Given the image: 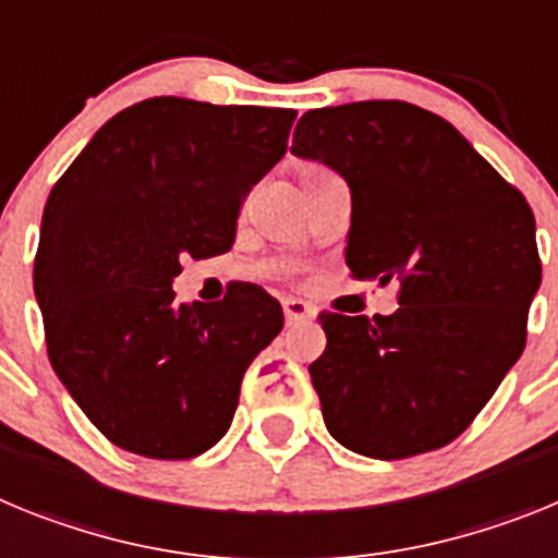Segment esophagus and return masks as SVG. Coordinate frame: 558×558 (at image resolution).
<instances>
[{
  "label": "esophagus",
  "instance_id": "1",
  "mask_svg": "<svg viewBox=\"0 0 558 558\" xmlns=\"http://www.w3.org/2000/svg\"><path fill=\"white\" fill-rule=\"evenodd\" d=\"M282 307H284V318H288L290 327H293V324H310L315 318L313 304L302 302V299H284Z\"/></svg>",
  "mask_w": 558,
  "mask_h": 558
}]
</instances>
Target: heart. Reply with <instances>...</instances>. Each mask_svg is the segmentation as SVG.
Segmentation results:
<instances>
[{
	"instance_id": "obj_1",
	"label": "heart",
	"mask_w": 558,
	"mask_h": 558,
	"mask_svg": "<svg viewBox=\"0 0 558 558\" xmlns=\"http://www.w3.org/2000/svg\"><path fill=\"white\" fill-rule=\"evenodd\" d=\"M318 172H324L322 165H313V161H304V165H299V179H310V175H318Z\"/></svg>"
}]
</instances>
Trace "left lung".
Returning a JSON list of instances; mask_svg holds the SVG:
<instances>
[{
  "instance_id": "left-lung-1",
  "label": "left lung",
  "mask_w": 558,
  "mask_h": 558,
  "mask_svg": "<svg viewBox=\"0 0 558 558\" xmlns=\"http://www.w3.org/2000/svg\"><path fill=\"white\" fill-rule=\"evenodd\" d=\"M290 150L347 179L354 279L399 282L393 315H318L324 425L383 461L447 447L525 349L542 282L529 201L450 122L402 100L307 111Z\"/></svg>"
}]
</instances>
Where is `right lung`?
Instances as JSON below:
<instances>
[{"mask_svg":"<svg viewBox=\"0 0 558 558\" xmlns=\"http://www.w3.org/2000/svg\"><path fill=\"white\" fill-rule=\"evenodd\" d=\"M293 120V108L150 97L111 117L49 192L33 265L47 354L111 445L184 461L229 430L282 307L251 282L179 304L172 279L184 256L231 248Z\"/></svg>","mask_w":558,"mask_h":558,"instance_id":"1","label":"right lung"}]
</instances>
